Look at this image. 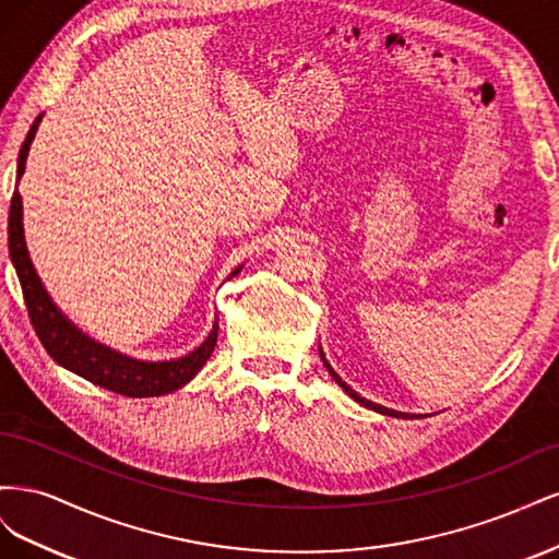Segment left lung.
Segmentation results:
<instances>
[{"label": "left lung", "mask_w": 559, "mask_h": 559, "mask_svg": "<svg viewBox=\"0 0 559 559\" xmlns=\"http://www.w3.org/2000/svg\"><path fill=\"white\" fill-rule=\"evenodd\" d=\"M319 354H321V361H324V366L329 368V373H331V378L337 382V384H341L343 389H345V392L354 399V401H357V403H361V405H366V408H370V411H376V413H382V415H392V417H408V419H413V417H419V415H408V413H396V411H389V408H384V405H378V403H373V401H368V399H364V396H359L357 392H354V389L349 386V384H345L343 380H341V376H337L335 373V370L329 366V361H326V357H324V352H321L319 349Z\"/></svg>", "instance_id": "8db88e82"}]
</instances>
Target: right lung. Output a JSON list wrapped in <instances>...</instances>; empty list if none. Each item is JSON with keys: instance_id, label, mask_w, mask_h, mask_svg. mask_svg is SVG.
Returning a JSON list of instances; mask_svg holds the SVG:
<instances>
[{"instance_id": "add662e5", "label": "right lung", "mask_w": 559, "mask_h": 559, "mask_svg": "<svg viewBox=\"0 0 559 559\" xmlns=\"http://www.w3.org/2000/svg\"><path fill=\"white\" fill-rule=\"evenodd\" d=\"M41 116L32 123L27 138L21 146L19 154V173L15 179L21 181L25 173V160L29 154V144L35 140L37 128L41 123ZM9 257L15 267V275L21 280L23 286V298L27 306V314L32 326H35L41 345L46 352L58 361L62 368L72 370V373L86 378L88 382L105 386L109 392L132 396V399H144V396H163L170 394L175 389L183 386L195 378L198 370L205 366V361L212 357L216 335H218V319L205 343L195 347L193 352L186 354V357L170 359V361H140L126 357V354L116 352L103 343H95L83 331H79L70 319H67L60 308L50 300L48 292L37 275L35 265L29 261V251L25 245V230H23V198L19 189L13 191L11 198V210H9ZM238 270H233V275H238ZM230 275V277H233Z\"/></svg>"}]
</instances>
